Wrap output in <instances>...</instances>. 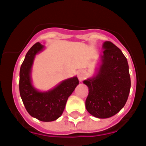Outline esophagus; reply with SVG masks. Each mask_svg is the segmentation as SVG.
<instances>
[{
  "instance_id": "34e87169",
  "label": "esophagus",
  "mask_w": 146,
  "mask_h": 146,
  "mask_svg": "<svg viewBox=\"0 0 146 146\" xmlns=\"http://www.w3.org/2000/svg\"><path fill=\"white\" fill-rule=\"evenodd\" d=\"M85 73H84V71H83V70H80V71H78V80L80 81V82H82V81H83L84 79V78H85Z\"/></svg>"
}]
</instances>
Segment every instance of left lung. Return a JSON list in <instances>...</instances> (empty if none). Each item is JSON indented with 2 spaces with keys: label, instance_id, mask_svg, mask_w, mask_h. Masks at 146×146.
<instances>
[{
  "label": "left lung",
  "instance_id": "left-lung-1",
  "mask_svg": "<svg viewBox=\"0 0 146 146\" xmlns=\"http://www.w3.org/2000/svg\"><path fill=\"white\" fill-rule=\"evenodd\" d=\"M102 50L96 73L83 83L89 88L85 102L87 111L98 118H108L126 104L131 79L127 59L122 51L109 41L103 43Z\"/></svg>",
  "mask_w": 146,
  "mask_h": 146
}]
</instances>
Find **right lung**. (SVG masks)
Segmentation results:
<instances>
[{
    "mask_svg": "<svg viewBox=\"0 0 146 146\" xmlns=\"http://www.w3.org/2000/svg\"><path fill=\"white\" fill-rule=\"evenodd\" d=\"M45 46L36 42L27 52L20 70V97L31 117L43 122H50L62 115L68 98L79 82L77 76L67 78L47 91H40L34 86L31 73L36 55Z\"/></svg>",
    "mask_w": 146,
    "mask_h": 146,
    "instance_id": "obj_1",
    "label": "right lung"
}]
</instances>
